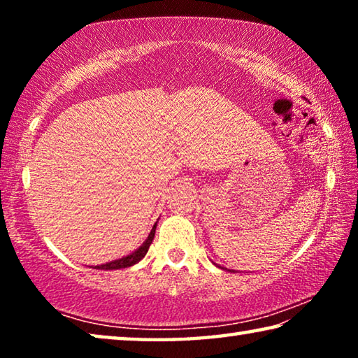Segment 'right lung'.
I'll return each mask as SVG.
<instances>
[{
  "label": "right lung",
  "instance_id": "add662e5",
  "mask_svg": "<svg viewBox=\"0 0 358 358\" xmlns=\"http://www.w3.org/2000/svg\"><path fill=\"white\" fill-rule=\"evenodd\" d=\"M155 232H156V224L153 226V229H151L148 238L145 240V243L141 248H138L137 251H134V252L129 254V256H126V257H121L118 260H113V262H108V264H104V265H98V266H96V268H99V270H120V268H128V266L134 265L137 262H141V260L145 257V254L148 252V248L151 245V241H153V238H155Z\"/></svg>",
  "mask_w": 358,
  "mask_h": 358
}]
</instances>
